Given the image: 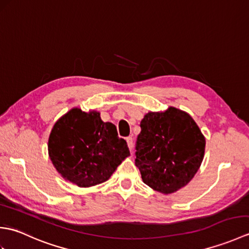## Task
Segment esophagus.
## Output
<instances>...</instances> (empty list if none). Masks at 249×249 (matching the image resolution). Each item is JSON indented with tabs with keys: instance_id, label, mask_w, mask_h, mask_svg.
<instances>
[{
	"instance_id": "obj_1",
	"label": "esophagus",
	"mask_w": 249,
	"mask_h": 249,
	"mask_svg": "<svg viewBox=\"0 0 249 249\" xmlns=\"http://www.w3.org/2000/svg\"><path fill=\"white\" fill-rule=\"evenodd\" d=\"M126 141H127V145H128V147H129L130 152H133V146H134L133 138H131V137H127V138H126Z\"/></svg>"
}]
</instances>
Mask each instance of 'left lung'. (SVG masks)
Masks as SVG:
<instances>
[{"mask_svg":"<svg viewBox=\"0 0 249 249\" xmlns=\"http://www.w3.org/2000/svg\"><path fill=\"white\" fill-rule=\"evenodd\" d=\"M140 127L135 163L142 181L165 195L192 181L205 150L204 136L192 116L169 107L163 112L146 113Z\"/></svg>","mask_w":249,"mask_h":249,"instance_id":"1","label":"left lung"}]
</instances>
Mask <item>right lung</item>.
Returning a JSON list of instances; mask_svg holds the SVG:
<instances>
[{"label": "right lung", "mask_w": 249, "mask_h": 249, "mask_svg": "<svg viewBox=\"0 0 249 249\" xmlns=\"http://www.w3.org/2000/svg\"><path fill=\"white\" fill-rule=\"evenodd\" d=\"M49 157L56 171L79 187L104 183L129 156L115 125L103 122L97 111L72 108L55 122L48 140Z\"/></svg>", "instance_id": "obj_1"}]
</instances>
